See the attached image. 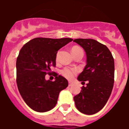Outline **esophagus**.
Segmentation results:
<instances>
[{
    "mask_svg": "<svg viewBox=\"0 0 129 129\" xmlns=\"http://www.w3.org/2000/svg\"><path fill=\"white\" fill-rule=\"evenodd\" d=\"M73 85V83H72V82H68V86H72Z\"/></svg>",
    "mask_w": 129,
    "mask_h": 129,
    "instance_id": "obj_1",
    "label": "esophagus"
}]
</instances>
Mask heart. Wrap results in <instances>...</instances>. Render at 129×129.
<instances>
[{"instance_id":"heart-1","label":"heart","mask_w":129,"mask_h":129,"mask_svg":"<svg viewBox=\"0 0 129 129\" xmlns=\"http://www.w3.org/2000/svg\"><path fill=\"white\" fill-rule=\"evenodd\" d=\"M79 51H83L81 48L78 47V46H74L72 48V53L73 55H74L77 52H79ZM59 54L58 53L57 54V59H58L59 57ZM61 74L65 77V78L68 79H72L73 77H74L75 75H76L78 73V70L77 68H70V67H65L64 68L61 72Z\"/></svg>"}]
</instances>
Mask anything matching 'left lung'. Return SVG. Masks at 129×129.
<instances>
[{"mask_svg": "<svg viewBox=\"0 0 129 129\" xmlns=\"http://www.w3.org/2000/svg\"><path fill=\"white\" fill-rule=\"evenodd\" d=\"M74 42L86 52V64L77 79L88 81L86 86L74 97L81 113L92 115L103 109L110 98L114 82V61L109 48L94 39H76Z\"/></svg>", "mask_w": 129, "mask_h": 129, "instance_id": "obj_1", "label": "left lung"}]
</instances>
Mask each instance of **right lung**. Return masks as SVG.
Wrapping results in <instances>:
<instances>
[{
  "instance_id": "add662e5",
  "label": "right lung",
  "mask_w": 129,
  "mask_h": 129,
  "mask_svg": "<svg viewBox=\"0 0 129 129\" xmlns=\"http://www.w3.org/2000/svg\"><path fill=\"white\" fill-rule=\"evenodd\" d=\"M70 38L37 37L30 40L20 49L17 59V84L20 95L32 110L44 112L56 105L59 94L68 86L67 79L53 72L55 81L45 79L55 66L57 51Z\"/></svg>"
}]
</instances>
